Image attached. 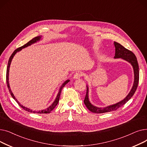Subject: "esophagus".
Here are the masks:
<instances>
[{
  "instance_id": "1",
  "label": "esophagus",
  "mask_w": 147,
  "mask_h": 147,
  "mask_svg": "<svg viewBox=\"0 0 147 147\" xmlns=\"http://www.w3.org/2000/svg\"><path fill=\"white\" fill-rule=\"evenodd\" d=\"M82 76V74L80 73H76L73 76V78L74 79H78L80 78Z\"/></svg>"
}]
</instances>
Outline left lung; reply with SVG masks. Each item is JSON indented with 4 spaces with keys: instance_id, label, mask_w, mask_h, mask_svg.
Masks as SVG:
<instances>
[{
    "instance_id": "8db88e82",
    "label": "left lung",
    "mask_w": 147,
    "mask_h": 147,
    "mask_svg": "<svg viewBox=\"0 0 147 147\" xmlns=\"http://www.w3.org/2000/svg\"><path fill=\"white\" fill-rule=\"evenodd\" d=\"M114 45L115 48V56L114 58H122L123 59L126 60V61L129 62L130 64L132 65L134 71V85L132 86V89L130 90L129 94L127 95V96L123 99L122 101H120L119 102L108 106L104 108H99L96 107L94 105H92L89 100V96H88V92H89V88L87 86V91L86 94L84 99V103L88 108V109L92 113H104L107 112H110L117 110L119 108L121 107L122 105H125L129 100L132 97V96L134 95L135 92L138 88V82H139V78H140V71H139V65L137 61V59L135 54L126 48H125L124 46H123L120 43L114 42Z\"/></svg>"
}]
</instances>
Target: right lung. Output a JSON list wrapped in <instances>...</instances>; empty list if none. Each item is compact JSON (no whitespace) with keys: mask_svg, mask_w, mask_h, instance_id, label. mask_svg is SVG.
Masks as SVG:
<instances>
[{"mask_svg":"<svg viewBox=\"0 0 147 147\" xmlns=\"http://www.w3.org/2000/svg\"><path fill=\"white\" fill-rule=\"evenodd\" d=\"M40 38H41V36L36 37L33 38V39L31 40L30 41H29L28 43H27L26 44H25L24 45H23L22 46H21V47H20V48H17V49H15V50L13 51V52L12 53L11 56L10 57V58H9V59L8 63H7V69H6V79L7 86V88H8V89H9V93L11 94L12 97L15 100V101H16V102L18 103V104L21 108H22V109H24V110H26V111H28V112H30V113H38V114H43V113H49L51 111H52L54 109H55V107L57 106V105L58 104V102H59L61 90H62V89H63V88L65 86V84H66L67 83H68V82H69V80H66L63 84H62V86H61V88H60V89H59L58 94V95H57V97H56L55 100V101H54V102L52 103V104L51 106H49L48 108H47V109H45V110H42V111H33V110H30V109H28V108H26V107H24L23 105H22L21 104H20V103L17 101V99L16 98H15V97L14 96L13 93H12L11 90V88H10V86H9V67H10V65H11V63L12 59V58H13L14 55H15V54H16L17 52L20 51L22 49L24 48H26V47H27V46H30V45H32V44H33V43L37 42V41H39V40H40Z\"/></svg>","mask_w":147,"mask_h":147,"instance_id":"1","label":"right lung"}]
</instances>
